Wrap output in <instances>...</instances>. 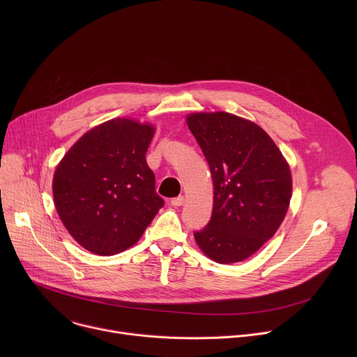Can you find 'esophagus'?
I'll list each match as a JSON object with an SVG mask.
<instances>
[{
    "mask_svg": "<svg viewBox=\"0 0 357 357\" xmlns=\"http://www.w3.org/2000/svg\"><path fill=\"white\" fill-rule=\"evenodd\" d=\"M183 202H185V197H183V196H178V197H174V199L171 200V205H172L174 208H178V206H182V205H183Z\"/></svg>",
    "mask_w": 357,
    "mask_h": 357,
    "instance_id": "1",
    "label": "esophagus"
}]
</instances>
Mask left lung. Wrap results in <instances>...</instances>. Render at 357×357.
<instances>
[{
	"label": "left lung",
	"mask_w": 357,
	"mask_h": 357,
	"mask_svg": "<svg viewBox=\"0 0 357 357\" xmlns=\"http://www.w3.org/2000/svg\"><path fill=\"white\" fill-rule=\"evenodd\" d=\"M186 124L213 179V212L195 240L219 264L252 256L281 226L292 195L291 169L256 123L226 113H190Z\"/></svg>",
	"instance_id": "1"
}]
</instances>
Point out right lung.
I'll return each mask as SVG.
<instances>
[{
	"mask_svg": "<svg viewBox=\"0 0 357 357\" xmlns=\"http://www.w3.org/2000/svg\"><path fill=\"white\" fill-rule=\"evenodd\" d=\"M155 127L113 119L83 134L58 164L52 190L69 234L97 256L134 245L164 206L145 152Z\"/></svg>",
	"mask_w": 357,
	"mask_h": 357,
	"instance_id": "obj_1",
	"label": "right lung"
}]
</instances>
